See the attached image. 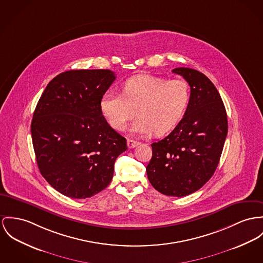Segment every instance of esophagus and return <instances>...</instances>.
Returning <instances> with one entry per match:
<instances>
[{"label":"esophagus","instance_id":"34e87169","mask_svg":"<svg viewBox=\"0 0 263 263\" xmlns=\"http://www.w3.org/2000/svg\"><path fill=\"white\" fill-rule=\"evenodd\" d=\"M127 145H128V147L130 149H132V148H135L137 145H139V142L133 140V139H128L127 140Z\"/></svg>","mask_w":263,"mask_h":263}]
</instances>
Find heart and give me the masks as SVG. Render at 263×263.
<instances>
[{
  "label": "heart",
  "instance_id": "1",
  "mask_svg": "<svg viewBox=\"0 0 263 263\" xmlns=\"http://www.w3.org/2000/svg\"><path fill=\"white\" fill-rule=\"evenodd\" d=\"M190 86L183 78L139 75L123 85V96L107 92L102 96L100 109L109 125L118 131L125 129L134 116L139 117L131 132L149 135L153 131L164 135L182 120L190 102Z\"/></svg>",
  "mask_w": 263,
  "mask_h": 263
}]
</instances>
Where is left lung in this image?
I'll return each instance as SVG.
<instances>
[{"label":"left lung","mask_w":263,"mask_h":263,"mask_svg":"<svg viewBox=\"0 0 263 263\" xmlns=\"http://www.w3.org/2000/svg\"><path fill=\"white\" fill-rule=\"evenodd\" d=\"M190 86V102L180 123L164 139L152 143L146 167L151 185L162 194L183 197L214 174L227 136V114L222 99L203 73L175 68Z\"/></svg>","instance_id":"8db88e82"}]
</instances>
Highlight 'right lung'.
Masks as SVG:
<instances>
[{
    "mask_svg": "<svg viewBox=\"0 0 263 263\" xmlns=\"http://www.w3.org/2000/svg\"><path fill=\"white\" fill-rule=\"evenodd\" d=\"M116 79L110 70H70L50 82L31 124L41 174L73 199L99 193L112 180L126 139L102 114V96Z\"/></svg>",
    "mask_w": 263,
    "mask_h": 263,
    "instance_id": "add662e5",
    "label": "right lung"
}]
</instances>
